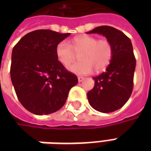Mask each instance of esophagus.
<instances>
[{"mask_svg":"<svg viewBox=\"0 0 151 151\" xmlns=\"http://www.w3.org/2000/svg\"><path fill=\"white\" fill-rule=\"evenodd\" d=\"M78 82H82L84 79H85V78H83V77H81V76H79L78 78Z\"/></svg>","mask_w":151,"mask_h":151,"instance_id":"obj_1","label":"esophagus"}]
</instances>
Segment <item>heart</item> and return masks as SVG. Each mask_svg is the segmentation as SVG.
Returning <instances> with one entry per match:
<instances>
[{"label": "heart", "mask_w": 151, "mask_h": 151, "mask_svg": "<svg viewBox=\"0 0 151 151\" xmlns=\"http://www.w3.org/2000/svg\"><path fill=\"white\" fill-rule=\"evenodd\" d=\"M80 54V61L69 67L73 73L84 75L95 69L102 71L111 63L113 57V47L108 40H98L94 36L81 35L73 38L69 44L66 41L60 42L56 47L57 60L63 66L67 67Z\"/></svg>", "instance_id": "obj_1"}]
</instances>
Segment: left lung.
<instances>
[{"instance_id": "left-lung-1", "label": "left lung", "mask_w": 151, "mask_h": 151, "mask_svg": "<svg viewBox=\"0 0 151 151\" xmlns=\"http://www.w3.org/2000/svg\"><path fill=\"white\" fill-rule=\"evenodd\" d=\"M99 34L113 47V57L106 71L96 76L95 86L87 93L90 105L96 111L108 113L122 108L132 94L136 59L129 38L116 28L101 26L87 34Z\"/></svg>"}]
</instances>
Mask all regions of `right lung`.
I'll return each instance as SVG.
<instances>
[{
	"instance_id": "right-lung-1",
	"label": "right lung",
	"mask_w": 151,
	"mask_h": 151,
	"mask_svg": "<svg viewBox=\"0 0 151 151\" xmlns=\"http://www.w3.org/2000/svg\"><path fill=\"white\" fill-rule=\"evenodd\" d=\"M69 35L37 30L24 35L13 48L12 84L18 100L31 113L42 116L58 111L69 90L78 84L77 76L56 56V45Z\"/></svg>"
}]
</instances>
